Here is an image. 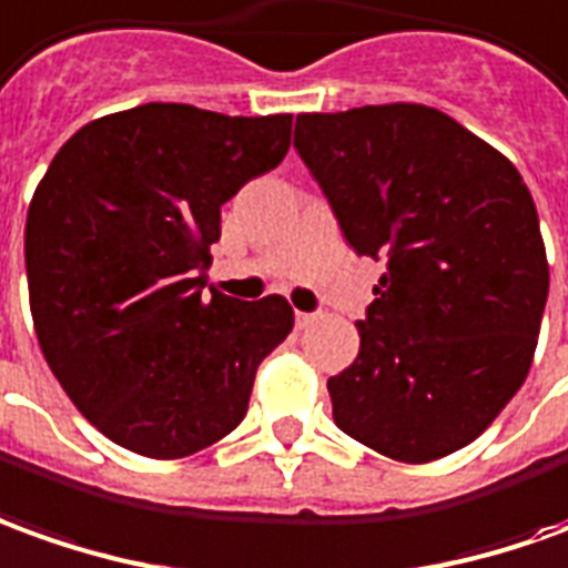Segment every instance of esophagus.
I'll return each instance as SVG.
<instances>
[{"instance_id":"1","label":"esophagus","mask_w":568,"mask_h":568,"mask_svg":"<svg viewBox=\"0 0 568 568\" xmlns=\"http://www.w3.org/2000/svg\"><path fill=\"white\" fill-rule=\"evenodd\" d=\"M315 322H318V312H296V327H300V331Z\"/></svg>"}]
</instances>
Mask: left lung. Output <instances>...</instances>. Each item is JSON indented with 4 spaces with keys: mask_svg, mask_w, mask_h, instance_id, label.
<instances>
[{
    "mask_svg": "<svg viewBox=\"0 0 568 568\" xmlns=\"http://www.w3.org/2000/svg\"><path fill=\"white\" fill-rule=\"evenodd\" d=\"M293 148L358 256L386 260L336 426L402 464L470 445L516 396L547 303L541 225L510 160L426 104L300 113Z\"/></svg>",
    "mask_w": 568,
    "mask_h": 568,
    "instance_id": "obj_1",
    "label": "left lung"
}]
</instances>
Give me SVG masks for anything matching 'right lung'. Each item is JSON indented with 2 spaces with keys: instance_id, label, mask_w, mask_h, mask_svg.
Returning <instances> with one entry per match:
<instances>
[{
  "instance_id": "1",
  "label": "right lung",
  "mask_w": 568,
  "mask_h": 568,
  "mask_svg": "<svg viewBox=\"0 0 568 568\" xmlns=\"http://www.w3.org/2000/svg\"><path fill=\"white\" fill-rule=\"evenodd\" d=\"M291 126L139 104L70 135L37 185L23 260L39 349L82 417L135 455L175 460L229 436L293 331L277 293L203 296L222 203L275 170Z\"/></svg>"
}]
</instances>
